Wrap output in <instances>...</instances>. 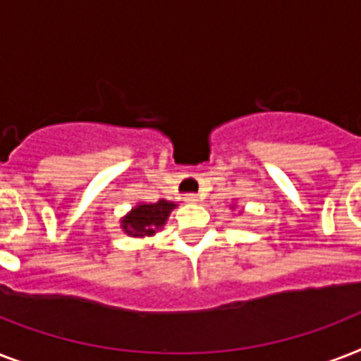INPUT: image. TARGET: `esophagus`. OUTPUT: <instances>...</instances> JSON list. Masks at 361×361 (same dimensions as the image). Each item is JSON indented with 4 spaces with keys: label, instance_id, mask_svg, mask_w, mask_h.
Listing matches in <instances>:
<instances>
[{
    "label": "esophagus",
    "instance_id": "obj_1",
    "mask_svg": "<svg viewBox=\"0 0 361 361\" xmlns=\"http://www.w3.org/2000/svg\"><path fill=\"white\" fill-rule=\"evenodd\" d=\"M183 200L189 204H195V202H198V197L197 195H185V197H183Z\"/></svg>",
    "mask_w": 361,
    "mask_h": 361
}]
</instances>
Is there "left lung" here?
Instances as JSON below:
<instances>
[{
  "label": "left lung",
  "instance_id": "obj_1",
  "mask_svg": "<svg viewBox=\"0 0 361 361\" xmlns=\"http://www.w3.org/2000/svg\"><path fill=\"white\" fill-rule=\"evenodd\" d=\"M231 208H232V209H234V204H232V206H231Z\"/></svg>",
  "mask_w": 361,
  "mask_h": 361
}]
</instances>
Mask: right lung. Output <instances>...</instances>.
<instances>
[{"label":"right lung","mask_w":361,"mask_h":361,"mask_svg":"<svg viewBox=\"0 0 361 361\" xmlns=\"http://www.w3.org/2000/svg\"><path fill=\"white\" fill-rule=\"evenodd\" d=\"M178 204L170 200H159L155 204L138 202L135 208H130L129 214H125L120 221L121 231L129 238H149L155 232L161 231L169 221L172 209Z\"/></svg>","instance_id":"add662e5"}]
</instances>
